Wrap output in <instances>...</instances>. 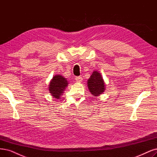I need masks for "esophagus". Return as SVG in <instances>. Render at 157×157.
Here are the masks:
<instances>
[{
  "label": "esophagus",
  "instance_id": "1",
  "mask_svg": "<svg viewBox=\"0 0 157 157\" xmlns=\"http://www.w3.org/2000/svg\"><path fill=\"white\" fill-rule=\"evenodd\" d=\"M75 80H76L77 82H81L82 81V78L81 77H75Z\"/></svg>",
  "mask_w": 157,
  "mask_h": 157
}]
</instances>
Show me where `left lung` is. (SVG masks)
Segmentation results:
<instances>
[{"mask_svg": "<svg viewBox=\"0 0 157 157\" xmlns=\"http://www.w3.org/2000/svg\"><path fill=\"white\" fill-rule=\"evenodd\" d=\"M87 85L90 92L93 96H99L106 90L104 79L98 71H94L87 81Z\"/></svg>", "mask_w": 157, "mask_h": 157, "instance_id": "left-lung-1", "label": "left lung"}]
</instances>
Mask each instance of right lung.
<instances>
[{
  "label": "right lung",
  "instance_id": "1",
  "mask_svg": "<svg viewBox=\"0 0 157 157\" xmlns=\"http://www.w3.org/2000/svg\"><path fill=\"white\" fill-rule=\"evenodd\" d=\"M68 81L62 75H55L48 85V91L51 95L57 99H60L64 90L68 86Z\"/></svg>",
  "mask_w": 157,
  "mask_h": 157
}]
</instances>
